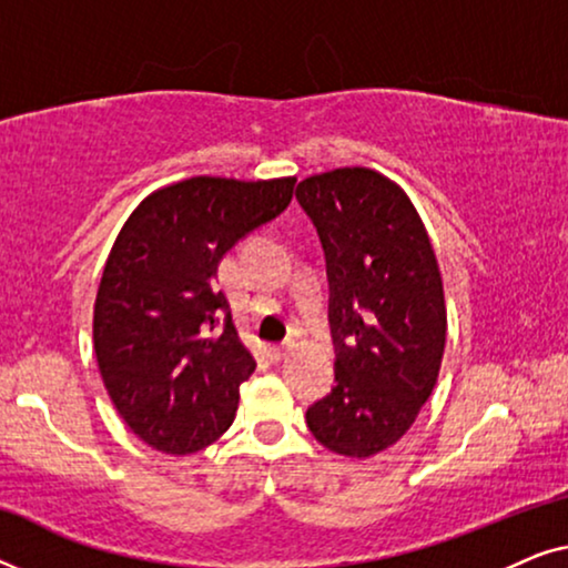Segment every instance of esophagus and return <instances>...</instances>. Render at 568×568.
Listing matches in <instances>:
<instances>
[{
  "instance_id": "obj_1",
  "label": "esophagus",
  "mask_w": 568,
  "mask_h": 568,
  "mask_svg": "<svg viewBox=\"0 0 568 568\" xmlns=\"http://www.w3.org/2000/svg\"><path fill=\"white\" fill-rule=\"evenodd\" d=\"M271 352H274L276 359H284V356L292 352V344L290 341H286V344H276V346H271Z\"/></svg>"
}]
</instances>
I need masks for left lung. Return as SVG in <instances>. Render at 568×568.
<instances>
[{
    "mask_svg": "<svg viewBox=\"0 0 568 568\" xmlns=\"http://www.w3.org/2000/svg\"><path fill=\"white\" fill-rule=\"evenodd\" d=\"M297 201L328 271L336 385L307 408L331 453L372 457L395 445L437 385L447 338L445 292L410 199L369 168L305 178Z\"/></svg>",
    "mask_w": 568,
    "mask_h": 568,
    "instance_id": "8db88e82",
    "label": "left lung"
}]
</instances>
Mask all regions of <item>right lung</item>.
<instances>
[{
	"label": "right lung",
	"instance_id": "1",
	"mask_svg": "<svg viewBox=\"0 0 568 568\" xmlns=\"http://www.w3.org/2000/svg\"><path fill=\"white\" fill-rule=\"evenodd\" d=\"M294 183L189 178L146 196L115 237L92 338L115 410L152 449L199 453L235 422L255 359L216 268L237 240L290 206Z\"/></svg>",
	"mask_w": 568,
	"mask_h": 568
}]
</instances>
